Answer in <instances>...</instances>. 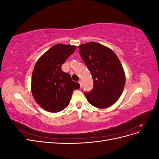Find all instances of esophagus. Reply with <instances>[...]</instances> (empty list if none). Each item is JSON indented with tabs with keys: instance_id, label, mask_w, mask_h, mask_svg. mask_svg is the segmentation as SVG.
Segmentation results:
<instances>
[{
	"instance_id": "obj_1",
	"label": "esophagus",
	"mask_w": 159,
	"mask_h": 159,
	"mask_svg": "<svg viewBox=\"0 0 159 159\" xmlns=\"http://www.w3.org/2000/svg\"><path fill=\"white\" fill-rule=\"evenodd\" d=\"M79 84H80V87H81V88H82V86H83L82 81H81V80H80V81H79Z\"/></svg>"
}]
</instances>
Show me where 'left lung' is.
<instances>
[{"label": "left lung", "instance_id": "1", "mask_svg": "<svg viewBox=\"0 0 159 159\" xmlns=\"http://www.w3.org/2000/svg\"><path fill=\"white\" fill-rule=\"evenodd\" d=\"M78 48L93 81L92 90L84 92L86 98L95 107H110L120 98L125 84L121 62L113 51L98 42H89Z\"/></svg>", "mask_w": 159, "mask_h": 159}]
</instances>
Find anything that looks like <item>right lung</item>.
<instances>
[{"instance_id":"right-lung-1","label":"right lung","mask_w":159,"mask_h":159,"mask_svg":"<svg viewBox=\"0 0 159 159\" xmlns=\"http://www.w3.org/2000/svg\"><path fill=\"white\" fill-rule=\"evenodd\" d=\"M76 46L57 44L36 62L32 75V93L37 103L50 112L57 113L68 107L75 89L80 85L61 70Z\"/></svg>"}]
</instances>
